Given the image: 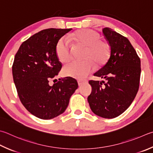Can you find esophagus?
<instances>
[{"instance_id":"34e87169","label":"esophagus","mask_w":153,"mask_h":153,"mask_svg":"<svg viewBox=\"0 0 153 153\" xmlns=\"http://www.w3.org/2000/svg\"><path fill=\"white\" fill-rule=\"evenodd\" d=\"M87 82H88V81H87V80H85V79H79V80H77V83H78L79 86H81L83 84H86Z\"/></svg>"}]
</instances>
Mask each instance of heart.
<instances>
[{
    "label": "heart",
    "mask_w": 153,
    "mask_h": 153,
    "mask_svg": "<svg viewBox=\"0 0 153 153\" xmlns=\"http://www.w3.org/2000/svg\"><path fill=\"white\" fill-rule=\"evenodd\" d=\"M98 32L91 29H83L71 33L69 39L75 45L85 48L83 62H74L66 65L63 69L65 76L81 79H84L94 69V63L100 65L104 64L110 55V48L108 43L100 40ZM71 48L67 39L62 38L56 46V54L59 62L65 64L71 59ZM92 60L91 61V60Z\"/></svg>",
    "instance_id": "heart-1"
}]
</instances>
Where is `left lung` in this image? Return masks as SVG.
<instances>
[{"mask_svg":"<svg viewBox=\"0 0 153 153\" xmlns=\"http://www.w3.org/2000/svg\"><path fill=\"white\" fill-rule=\"evenodd\" d=\"M102 33L110 45V55L94 75L106 82H89L91 92L88 101L95 114L113 118L122 114L135 98L139 88L140 59L126 37L108 27Z\"/></svg>","mask_w":153,"mask_h":153,"instance_id":"8db88e82","label":"left lung"}]
</instances>
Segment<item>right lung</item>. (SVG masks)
<instances>
[{
  "label": "right lung",
  "mask_w": 153,
  "mask_h": 153,
  "mask_svg": "<svg viewBox=\"0 0 153 153\" xmlns=\"http://www.w3.org/2000/svg\"><path fill=\"white\" fill-rule=\"evenodd\" d=\"M72 29L41 30L21 44L14 59V83L21 103L39 118L49 120L65 112L69 99L78 88L70 77L53 85L50 79L62 69L56 54L58 41Z\"/></svg>",
  "instance_id": "right-lung-1"
}]
</instances>
